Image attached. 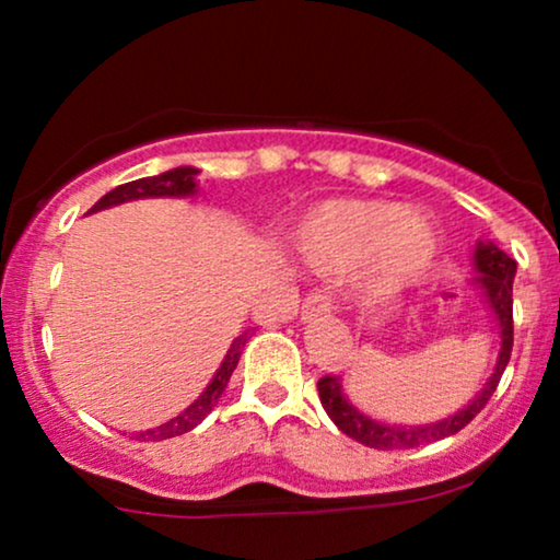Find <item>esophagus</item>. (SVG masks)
<instances>
[{"mask_svg": "<svg viewBox=\"0 0 560 560\" xmlns=\"http://www.w3.org/2000/svg\"><path fill=\"white\" fill-rule=\"evenodd\" d=\"M329 308H332V301H329L327 293H322V291L308 293V299L303 301V306H301V319L314 322V319H319V316L329 314Z\"/></svg>", "mask_w": 560, "mask_h": 560, "instance_id": "1", "label": "esophagus"}]
</instances>
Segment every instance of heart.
Returning a JSON list of instances; mask_svg holds the SVG:
<instances>
[{"mask_svg": "<svg viewBox=\"0 0 560 560\" xmlns=\"http://www.w3.org/2000/svg\"><path fill=\"white\" fill-rule=\"evenodd\" d=\"M293 248L312 272H350L376 299L423 278L439 254V231L425 212L389 199L340 197L303 212Z\"/></svg>", "mask_w": 560, "mask_h": 560, "instance_id": "1", "label": "heart"}]
</instances>
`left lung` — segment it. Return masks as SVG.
I'll return each mask as SVG.
<instances>
[{
    "instance_id": "8db88e82",
    "label": "left lung",
    "mask_w": 560,
    "mask_h": 560,
    "mask_svg": "<svg viewBox=\"0 0 560 560\" xmlns=\"http://www.w3.org/2000/svg\"><path fill=\"white\" fill-rule=\"evenodd\" d=\"M472 267L475 278L472 282L480 288L482 299H486L488 308H491L495 319V335H499V355H495L493 374L488 376V382L482 384V389L467 402L462 410L454 416L433 420V423H416V425H402V423H384L350 402L348 395L342 389L340 376H322L316 389H319L322 407L327 410V416L332 418V423L340 428L345 436L361 441L363 446L382 448H416L425 446L431 441H441L446 436L462 431L470 420L478 416L482 407L488 405V399L495 392V386L501 382L503 369H506L509 358H512V345H514V316H512V291H514V275H516V261L509 257L506 252H501L493 241H478L472 252Z\"/></svg>"
}]
</instances>
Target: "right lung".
Segmentation results:
<instances>
[{
  "instance_id": "obj_1",
  "label": "right lung",
  "mask_w": 560,
  "mask_h": 560,
  "mask_svg": "<svg viewBox=\"0 0 560 560\" xmlns=\"http://www.w3.org/2000/svg\"><path fill=\"white\" fill-rule=\"evenodd\" d=\"M197 168H191V165H178V168H171L165 171L161 176H148V178H137V182H129V184H121L116 186V189L108 191V195H103L98 202L88 210L90 212H101V210H108V207H116V205H124V202H132V199H148V197H195L197 195ZM246 335H238L236 340L231 342V348H228V353L223 358V363H220V369L215 371V376H212V382L205 386V392L199 395L195 402L186 407L184 412H178L176 418L165 420L163 425L158 428H148V431H140L137 433V439L142 441H163V439H174V436H182V433H189L191 428H197L202 420L210 416L212 407L218 405V399L223 397L228 382H231V374L233 369L238 365V358H241V350H244L246 345Z\"/></svg>"
}]
</instances>
